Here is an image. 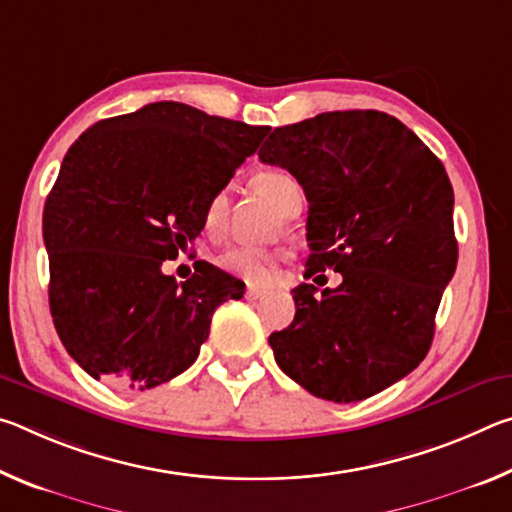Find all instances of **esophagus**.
Returning a JSON list of instances; mask_svg holds the SVG:
<instances>
[{"label": "esophagus", "mask_w": 512, "mask_h": 512, "mask_svg": "<svg viewBox=\"0 0 512 512\" xmlns=\"http://www.w3.org/2000/svg\"><path fill=\"white\" fill-rule=\"evenodd\" d=\"M264 296L262 289H255V287H248L246 289V300H259Z\"/></svg>", "instance_id": "1"}]
</instances>
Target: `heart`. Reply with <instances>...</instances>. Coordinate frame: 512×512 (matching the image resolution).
I'll list each match as a JSON object with an SVG mask.
<instances>
[{"mask_svg": "<svg viewBox=\"0 0 512 512\" xmlns=\"http://www.w3.org/2000/svg\"><path fill=\"white\" fill-rule=\"evenodd\" d=\"M255 192L262 194L266 201H271L273 207L284 216H291L302 205V187L289 171L282 169H266L259 171L253 178ZM228 205L230 196L228 189H219L210 196L205 205L203 223L207 232H221L228 221ZM219 264L225 271L244 277L250 284H266L273 277L277 266V255L268 250L250 248V246H232L219 257Z\"/></svg>", "mask_w": 512, "mask_h": 512, "instance_id": "b5f03b06", "label": "heart"}]
</instances>
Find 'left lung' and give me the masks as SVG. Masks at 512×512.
I'll use <instances>...</instances> for the list:
<instances>
[{
  "label": "left lung",
  "instance_id": "left-lung-1",
  "mask_svg": "<svg viewBox=\"0 0 512 512\" xmlns=\"http://www.w3.org/2000/svg\"><path fill=\"white\" fill-rule=\"evenodd\" d=\"M259 160L287 169L309 201L307 277L293 323L268 336L277 366L311 395L359 402L427 357L456 271L454 189L418 135L379 110L323 112L275 128Z\"/></svg>",
  "mask_w": 512,
  "mask_h": 512
}]
</instances>
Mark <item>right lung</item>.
I'll list each match as a JSON object with an SVG mask.
<instances>
[{"mask_svg":"<svg viewBox=\"0 0 512 512\" xmlns=\"http://www.w3.org/2000/svg\"><path fill=\"white\" fill-rule=\"evenodd\" d=\"M271 128L178 101L101 119L67 151L42 214L49 309L90 377L146 391L178 377L210 336L214 309L246 284L203 264L185 282L164 259L201 235L214 192Z\"/></svg>","mask_w":512,"mask_h":512,"instance_id":"1","label":"right lung"}]
</instances>
